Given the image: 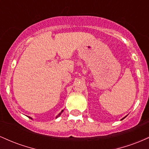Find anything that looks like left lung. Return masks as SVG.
<instances>
[{
  "instance_id": "1",
  "label": "left lung",
  "mask_w": 149,
  "mask_h": 149,
  "mask_svg": "<svg viewBox=\"0 0 149 149\" xmlns=\"http://www.w3.org/2000/svg\"><path fill=\"white\" fill-rule=\"evenodd\" d=\"M125 117H126V116H125ZM125 117H124V118H123V119H124V118H125ZM123 119H122V120H123Z\"/></svg>"
}]
</instances>
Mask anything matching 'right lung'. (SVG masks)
Masks as SVG:
<instances>
[{
    "label": "right lung",
    "mask_w": 149,
    "mask_h": 149,
    "mask_svg": "<svg viewBox=\"0 0 149 149\" xmlns=\"http://www.w3.org/2000/svg\"><path fill=\"white\" fill-rule=\"evenodd\" d=\"M63 111H64V110H62V111H61L60 112V113H59V114H58V115L57 116H56V118H59V116H61V113H62V112ZM29 118L30 119H33V118H32L31 117H29Z\"/></svg>",
    "instance_id": "right-lung-1"
}]
</instances>
